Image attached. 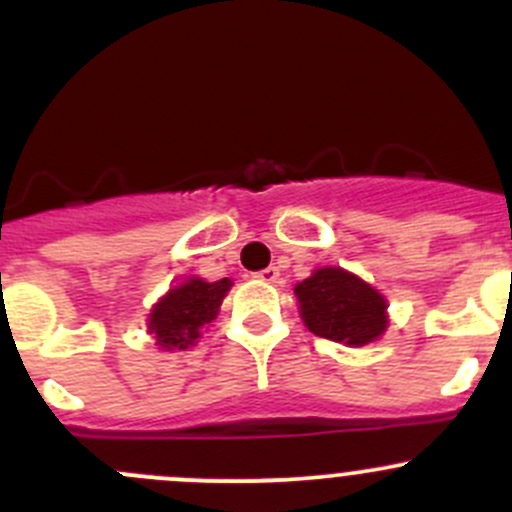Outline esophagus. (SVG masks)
Instances as JSON below:
<instances>
[{
	"instance_id": "obj_1",
	"label": "esophagus",
	"mask_w": 512,
	"mask_h": 512,
	"mask_svg": "<svg viewBox=\"0 0 512 512\" xmlns=\"http://www.w3.org/2000/svg\"><path fill=\"white\" fill-rule=\"evenodd\" d=\"M257 280L267 282V285H272V282L280 280V270H277V267H265V270H262V272H257Z\"/></svg>"
}]
</instances>
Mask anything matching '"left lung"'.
Masks as SVG:
<instances>
[{
  "label": "left lung",
  "instance_id": "8db88e82",
  "mask_svg": "<svg viewBox=\"0 0 512 512\" xmlns=\"http://www.w3.org/2000/svg\"><path fill=\"white\" fill-rule=\"evenodd\" d=\"M299 314L312 334L347 347H364L389 327L379 289L342 267H322L294 287Z\"/></svg>",
  "mask_w": 512,
  "mask_h": 512
}]
</instances>
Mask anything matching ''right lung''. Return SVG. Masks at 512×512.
I'll return each mask as SVG.
<instances>
[{
  "mask_svg": "<svg viewBox=\"0 0 512 512\" xmlns=\"http://www.w3.org/2000/svg\"><path fill=\"white\" fill-rule=\"evenodd\" d=\"M230 287L232 280L227 277L218 282L190 277L183 285L168 289V294L160 297L148 314V332L153 334L158 347L163 352L193 347L203 329L218 317Z\"/></svg>",
  "mask_w": 512,
  "mask_h": 512,
  "instance_id": "add662e5",
  "label": "right lung"
}]
</instances>
